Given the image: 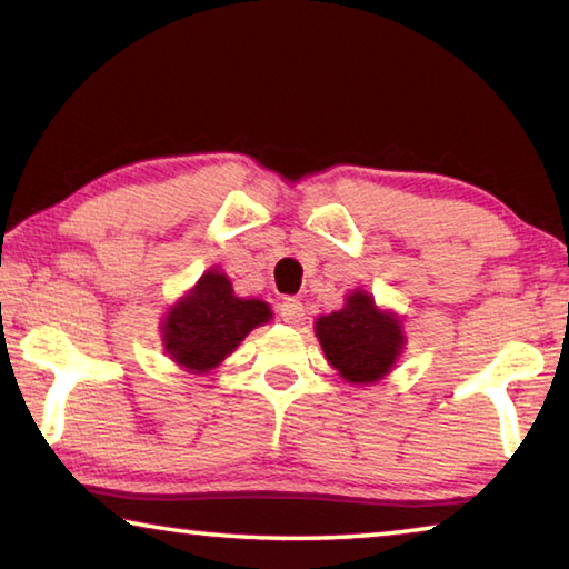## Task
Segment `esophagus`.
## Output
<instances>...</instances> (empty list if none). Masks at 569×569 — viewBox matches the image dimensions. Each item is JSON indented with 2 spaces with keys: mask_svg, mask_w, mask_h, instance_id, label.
Wrapping results in <instances>:
<instances>
[{
  "mask_svg": "<svg viewBox=\"0 0 569 569\" xmlns=\"http://www.w3.org/2000/svg\"><path fill=\"white\" fill-rule=\"evenodd\" d=\"M278 313H281V319L288 326H298L306 319V308L301 301H298V298H286L281 308H278Z\"/></svg>",
  "mask_w": 569,
  "mask_h": 569,
  "instance_id": "1",
  "label": "esophagus"
}]
</instances>
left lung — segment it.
I'll return each instance as SVG.
<instances>
[{
	"label": "left lung",
	"instance_id": "left-lung-1",
	"mask_svg": "<svg viewBox=\"0 0 569 569\" xmlns=\"http://www.w3.org/2000/svg\"><path fill=\"white\" fill-rule=\"evenodd\" d=\"M316 339L339 377L356 387H369L389 377L407 346L399 313L381 308L369 291L356 288L343 308L319 316Z\"/></svg>",
	"mask_w": 569,
	"mask_h": 569
}]
</instances>
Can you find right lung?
<instances>
[{
  "instance_id": "right-lung-1",
  "label": "right lung",
  "mask_w": 569,
  "mask_h": 569,
  "mask_svg": "<svg viewBox=\"0 0 569 569\" xmlns=\"http://www.w3.org/2000/svg\"><path fill=\"white\" fill-rule=\"evenodd\" d=\"M273 319L261 298H240L230 278L213 266L168 308L160 323L162 349L180 369L208 373L233 353L246 336Z\"/></svg>"
}]
</instances>
